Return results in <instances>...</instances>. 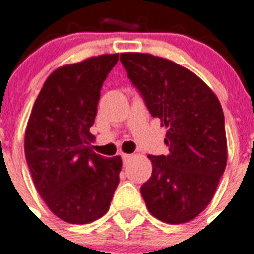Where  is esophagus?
I'll return each mask as SVG.
<instances>
[{
  "mask_svg": "<svg viewBox=\"0 0 254 254\" xmlns=\"http://www.w3.org/2000/svg\"><path fill=\"white\" fill-rule=\"evenodd\" d=\"M131 157H133V155H131V154H121V158H123V162H125V163H127V161H130Z\"/></svg>",
  "mask_w": 254,
  "mask_h": 254,
  "instance_id": "34e87169",
  "label": "esophagus"
}]
</instances>
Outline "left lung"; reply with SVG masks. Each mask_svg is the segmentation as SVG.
<instances>
[{
  "instance_id": "1",
  "label": "left lung",
  "mask_w": 254,
  "mask_h": 254,
  "mask_svg": "<svg viewBox=\"0 0 254 254\" xmlns=\"http://www.w3.org/2000/svg\"><path fill=\"white\" fill-rule=\"evenodd\" d=\"M120 61L153 117L166 127V155H149L150 179L141 195L169 224L192 220L209 204L227 166L224 113L211 89L185 67L150 54Z\"/></svg>"
}]
</instances>
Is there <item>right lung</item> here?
<instances>
[{
    "mask_svg": "<svg viewBox=\"0 0 254 254\" xmlns=\"http://www.w3.org/2000/svg\"><path fill=\"white\" fill-rule=\"evenodd\" d=\"M119 54L54 71L39 92L25 134V155L38 192L51 212L88 224L107 212L120 182L121 158L91 150L100 92Z\"/></svg>",
    "mask_w": 254,
    "mask_h": 254,
    "instance_id": "right-lung-1",
    "label": "right lung"
}]
</instances>
